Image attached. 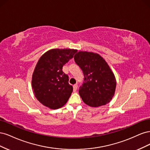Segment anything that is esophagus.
I'll return each mask as SVG.
<instances>
[{
  "mask_svg": "<svg viewBox=\"0 0 150 150\" xmlns=\"http://www.w3.org/2000/svg\"><path fill=\"white\" fill-rule=\"evenodd\" d=\"M77 88H78V84H74V86H73V91H74V92L77 90Z\"/></svg>",
  "mask_w": 150,
  "mask_h": 150,
  "instance_id": "obj_1",
  "label": "esophagus"
}]
</instances>
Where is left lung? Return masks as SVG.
<instances>
[{"instance_id":"left-lung-1","label":"left lung","mask_w":150,"mask_h":150,"mask_svg":"<svg viewBox=\"0 0 150 150\" xmlns=\"http://www.w3.org/2000/svg\"><path fill=\"white\" fill-rule=\"evenodd\" d=\"M74 59L84 76L79 89L84 103L91 107L108 103L115 94L116 81L107 62L99 54L89 52H77Z\"/></svg>"}]
</instances>
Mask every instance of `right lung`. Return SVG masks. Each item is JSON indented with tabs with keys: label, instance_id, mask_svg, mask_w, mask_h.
Wrapping results in <instances>:
<instances>
[{
	"label": "right lung",
	"instance_id": "obj_1",
	"mask_svg": "<svg viewBox=\"0 0 150 150\" xmlns=\"http://www.w3.org/2000/svg\"><path fill=\"white\" fill-rule=\"evenodd\" d=\"M77 50L54 49L40 57L32 79V86L38 100L51 109L60 108L67 103L73 90L69 76L62 67L73 57Z\"/></svg>",
	"mask_w": 150,
	"mask_h": 150
}]
</instances>
